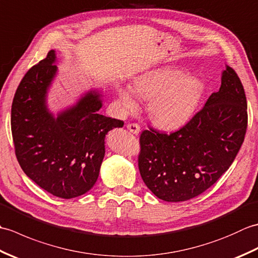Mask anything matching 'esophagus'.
Wrapping results in <instances>:
<instances>
[{"label":"esophagus","mask_w":258,"mask_h":258,"mask_svg":"<svg viewBox=\"0 0 258 258\" xmlns=\"http://www.w3.org/2000/svg\"><path fill=\"white\" fill-rule=\"evenodd\" d=\"M127 130L130 131L131 133L136 134V135H138V134L141 132V127H140V126H139L138 124H135V123L127 124Z\"/></svg>","instance_id":"34e87169"}]
</instances>
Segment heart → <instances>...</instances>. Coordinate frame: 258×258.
<instances>
[{"label":"heart","mask_w":258,"mask_h":258,"mask_svg":"<svg viewBox=\"0 0 258 258\" xmlns=\"http://www.w3.org/2000/svg\"><path fill=\"white\" fill-rule=\"evenodd\" d=\"M117 93L126 111H134L139 103L135 94L149 101L147 113L157 127L176 130L193 116L204 93L199 76L176 67L152 69L136 76L133 90L119 85Z\"/></svg>","instance_id":"b5f03b06"}]
</instances>
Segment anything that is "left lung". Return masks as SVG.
<instances>
[{
    "instance_id": "left-lung-1",
    "label": "left lung",
    "mask_w": 258,
    "mask_h": 258,
    "mask_svg": "<svg viewBox=\"0 0 258 258\" xmlns=\"http://www.w3.org/2000/svg\"><path fill=\"white\" fill-rule=\"evenodd\" d=\"M220 91L199 113L171 134L142 132L139 168L158 199L184 202L199 196L232 165L247 128V102L242 82L226 65Z\"/></svg>"
}]
</instances>
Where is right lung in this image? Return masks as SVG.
Masks as SVG:
<instances>
[{"instance_id":"add662e5","label":"right lung","mask_w":258,"mask_h":258,"mask_svg":"<svg viewBox=\"0 0 258 258\" xmlns=\"http://www.w3.org/2000/svg\"><path fill=\"white\" fill-rule=\"evenodd\" d=\"M56 61L51 50L22 79L12 103L11 130L26 176L68 200L94 186L105 155V135L124 122L98 113L103 106L100 90L85 92L54 115L47 107V93L57 74Z\"/></svg>"}]
</instances>
